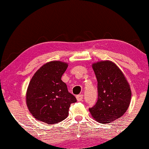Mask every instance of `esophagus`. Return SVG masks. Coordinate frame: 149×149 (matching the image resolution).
Wrapping results in <instances>:
<instances>
[{
    "instance_id": "1",
    "label": "esophagus",
    "mask_w": 149,
    "mask_h": 149,
    "mask_svg": "<svg viewBox=\"0 0 149 149\" xmlns=\"http://www.w3.org/2000/svg\"><path fill=\"white\" fill-rule=\"evenodd\" d=\"M83 95H78L77 96H76V99H77L78 101H82L83 100Z\"/></svg>"
}]
</instances>
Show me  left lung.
Wrapping results in <instances>:
<instances>
[{
  "label": "left lung",
  "instance_id": "1",
  "mask_svg": "<svg viewBox=\"0 0 149 149\" xmlns=\"http://www.w3.org/2000/svg\"><path fill=\"white\" fill-rule=\"evenodd\" d=\"M97 81L98 97L89 108L93 118L101 123H109L120 118L130 104V86L118 66L110 61L93 64Z\"/></svg>",
  "mask_w": 149,
  "mask_h": 149
}]
</instances>
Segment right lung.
Wrapping results in <instances>:
<instances>
[{
    "mask_svg": "<svg viewBox=\"0 0 149 149\" xmlns=\"http://www.w3.org/2000/svg\"><path fill=\"white\" fill-rule=\"evenodd\" d=\"M68 64L53 61L45 63L31 79L26 93V103L35 118L49 125L68 117V109L76 98L61 81Z\"/></svg>",
    "mask_w": 149,
    "mask_h": 149,
    "instance_id": "right-lung-1",
    "label": "right lung"
}]
</instances>
